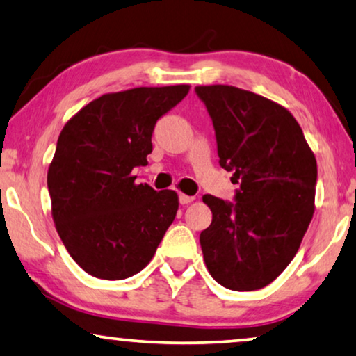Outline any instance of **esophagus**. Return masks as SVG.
Segmentation results:
<instances>
[{"instance_id": "esophagus-1", "label": "esophagus", "mask_w": 356, "mask_h": 356, "mask_svg": "<svg viewBox=\"0 0 356 356\" xmlns=\"http://www.w3.org/2000/svg\"><path fill=\"white\" fill-rule=\"evenodd\" d=\"M193 200H195L193 196H188V195H185V193H180V195H179L180 204H188V203H192Z\"/></svg>"}]
</instances>
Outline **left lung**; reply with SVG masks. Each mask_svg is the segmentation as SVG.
<instances>
[{
  "label": "left lung",
  "mask_w": 356,
  "mask_h": 356,
  "mask_svg": "<svg viewBox=\"0 0 356 356\" xmlns=\"http://www.w3.org/2000/svg\"><path fill=\"white\" fill-rule=\"evenodd\" d=\"M216 129L219 164L240 182L235 203L204 195L212 222L200 243L227 289L272 283L299 251L315 212L316 160L288 108L229 84L196 86Z\"/></svg>",
  "instance_id": "1"
}]
</instances>
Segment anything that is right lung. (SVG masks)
<instances>
[{
    "instance_id": "obj_1",
    "label": "right lung",
    "mask_w": 356,
    "mask_h": 356,
    "mask_svg": "<svg viewBox=\"0 0 356 356\" xmlns=\"http://www.w3.org/2000/svg\"><path fill=\"white\" fill-rule=\"evenodd\" d=\"M188 84L108 92L72 116L47 169L51 214L63 246L100 280L139 273L179 209L174 190L136 184L153 127L188 94Z\"/></svg>"
}]
</instances>
